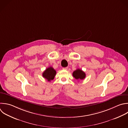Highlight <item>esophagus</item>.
<instances>
[{
	"label": "esophagus",
	"mask_w": 128,
	"mask_h": 128,
	"mask_svg": "<svg viewBox=\"0 0 128 128\" xmlns=\"http://www.w3.org/2000/svg\"><path fill=\"white\" fill-rule=\"evenodd\" d=\"M62 69L64 70H67L68 69V67H66V68H62Z\"/></svg>",
	"instance_id": "1"
}]
</instances>
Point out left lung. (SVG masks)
Returning a JSON list of instances; mask_svg holds the SVG:
<instances>
[{
  "label": "left lung",
  "mask_w": 128,
  "mask_h": 128,
  "mask_svg": "<svg viewBox=\"0 0 128 128\" xmlns=\"http://www.w3.org/2000/svg\"><path fill=\"white\" fill-rule=\"evenodd\" d=\"M72 76L76 80H84L86 78L85 72L79 68L73 72Z\"/></svg>",
  "instance_id": "obj_1"
}]
</instances>
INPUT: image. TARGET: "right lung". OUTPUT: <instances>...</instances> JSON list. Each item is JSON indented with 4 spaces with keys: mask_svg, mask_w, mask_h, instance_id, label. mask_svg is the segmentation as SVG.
I'll use <instances>...</instances> for the list:
<instances>
[{
    "mask_svg": "<svg viewBox=\"0 0 128 128\" xmlns=\"http://www.w3.org/2000/svg\"><path fill=\"white\" fill-rule=\"evenodd\" d=\"M56 74V71L53 68L50 66L47 68L42 73V76L48 80V82H50L54 80Z\"/></svg>",
    "mask_w": 128,
    "mask_h": 128,
    "instance_id": "1",
    "label": "right lung"
}]
</instances>
